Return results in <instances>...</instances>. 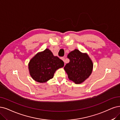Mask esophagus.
I'll use <instances>...</instances> for the list:
<instances>
[{"instance_id": "34e87169", "label": "esophagus", "mask_w": 120, "mask_h": 120, "mask_svg": "<svg viewBox=\"0 0 120 120\" xmlns=\"http://www.w3.org/2000/svg\"><path fill=\"white\" fill-rule=\"evenodd\" d=\"M61 59L64 62H65V58H64V57H61Z\"/></svg>"}]
</instances>
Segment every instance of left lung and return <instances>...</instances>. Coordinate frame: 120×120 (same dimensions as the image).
Masks as SVG:
<instances>
[{
  "instance_id": "8db88e82",
  "label": "left lung",
  "mask_w": 120,
  "mask_h": 120,
  "mask_svg": "<svg viewBox=\"0 0 120 120\" xmlns=\"http://www.w3.org/2000/svg\"><path fill=\"white\" fill-rule=\"evenodd\" d=\"M67 57L69 63L64 67L70 80L76 84L83 82L91 75L93 63L86 53H83L78 49L70 52Z\"/></svg>"
}]
</instances>
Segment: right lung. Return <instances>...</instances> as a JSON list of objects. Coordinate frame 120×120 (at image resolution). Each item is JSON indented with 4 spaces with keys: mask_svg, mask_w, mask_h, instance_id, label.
<instances>
[{
    "mask_svg": "<svg viewBox=\"0 0 120 120\" xmlns=\"http://www.w3.org/2000/svg\"><path fill=\"white\" fill-rule=\"evenodd\" d=\"M64 66V62L46 48L38 52L30 59L29 70L35 81L43 83L52 79L56 71Z\"/></svg>",
    "mask_w": 120,
    "mask_h": 120,
    "instance_id": "1",
    "label": "right lung"
}]
</instances>
